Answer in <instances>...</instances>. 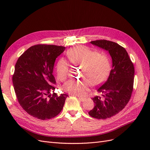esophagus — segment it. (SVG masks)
Listing matches in <instances>:
<instances>
[{"mask_svg":"<svg viewBox=\"0 0 150 150\" xmlns=\"http://www.w3.org/2000/svg\"><path fill=\"white\" fill-rule=\"evenodd\" d=\"M79 98V100L81 101H85V98H83V97H78Z\"/></svg>","mask_w":150,"mask_h":150,"instance_id":"1","label":"esophagus"}]
</instances>
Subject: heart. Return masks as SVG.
<instances>
[{
	"label": "heart",
	"mask_w": 150,
	"mask_h": 150,
	"mask_svg": "<svg viewBox=\"0 0 150 150\" xmlns=\"http://www.w3.org/2000/svg\"><path fill=\"white\" fill-rule=\"evenodd\" d=\"M66 55L71 64L81 67V76L84 78L80 81H68L63 86L66 93L82 96L88 91L91 84H100L110 73V62L108 57L87 47L78 46L70 49ZM68 68L69 66L64 59H61L58 61L56 73L59 79L64 81L66 79Z\"/></svg>",
	"instance_id": "1"
}]
</instances>
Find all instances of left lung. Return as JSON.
<instances>
[{
    "label": "left lung",
    "instance_id": "left-lung-1",
    "mask_svg": "<svg viewBox=\"0 0 150 150\" xmlns=\"http://www.w3.org/2000/svg\"><path fill=\"white\" fill-rule=\"evenodd\" d=\"M108 51L112 59V69L106 81L97 91L102 96L92 98L95 106L88 113L94 118L104 120L116 115L129 102L133 92L134 68L126 49L106 40L90 42Z\"/></svg>",
    "mask_w": 150,
    "mask_h": 150
}]
</instances>
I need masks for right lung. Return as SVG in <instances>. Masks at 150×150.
Segmentation results:
<instances>
[{
	"label": "right lung",
	"instance_id": "right-lung-1",
	"mask_svg": "<svg viewBox=\"0 0 150 150\" xmlns=\"http://www.w3.org/2000/svg\"><path fill=\"white\" fill-rule=\"evenodd\" d=\"M65 49L54 45H35L22 54L16 62L12 82L17 100L29 115L36 118H52L64 106L68 95L58 96L54 93L56 80L53 69L56 58Z\"/></svg>",
	"mask_w": 150,
	"mask_h": 150
}]
</instances>
